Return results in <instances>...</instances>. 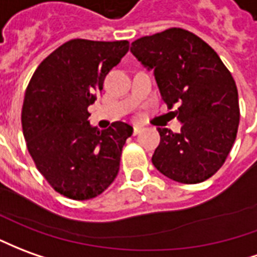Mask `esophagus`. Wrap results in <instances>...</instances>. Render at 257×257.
I'll use <instances>...</instances> for the list:
<instances>
[{"mask_svg": "<svg viewBox=\"0 0 257 257\" xmlns=\"http://www.w3.org/2000/svg\"><path fill=\"white\" fill-rule=\"evenodd\" d=\"M142 129H143V128H142L141 125H134V134L138 135V134H139V132H141Z\"/></svg>", "mask_w": 257, "mask_h": 257, "instance_id": "1", "label": "esophagus"}]
</instances>
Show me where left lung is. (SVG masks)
Returning <instances> with one entry per match:
<instances>
[{"label": "left lung", "instance_id": "left-lung-1", "mask_svg": "<svg viewBox=\"0 0 257 257\" xmlns=\"http://www.w3.org/2000/svg\"><path fill=\"white\" fill-rule=\"evenodd\" d=\"M131 53L153 71L181 132L157 128L160 145L153 166L181 184H199L224 164L239 125L238 90L232 75L217 53L200 37L172 28L131 44Z\"/></svg>", "mask_w": 257, "mask_h": 257}]
</instances>
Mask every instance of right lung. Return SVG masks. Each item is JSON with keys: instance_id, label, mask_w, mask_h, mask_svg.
Wrapping results in <instances>:
<instances>
[{"instance_id": "obj_1", "label": "right lung", "mask_w": 257, "mask_h": 257, "mask_svg": "<svg viewBox=\"0 0 257 257\" xmlns=\"http://www.w3.org/2000/svg\"><path fill=\"white\" fill-rule=\"evenodd\" d=\"M129 43L66 41L36 69L25 93L22 129L36 167L55 191L75 200L103 193L119 171L134 128L122 121L98 131L87 107Z\"/></svg>"}]
</instances>
